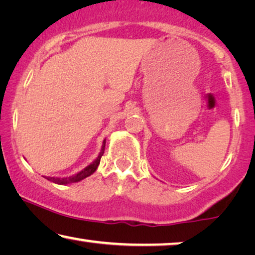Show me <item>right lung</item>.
Returning <instances> with one entry per match:
<instances>
[{"instance_id":"1","label":"right lung","mask_w":255,"mask_h":255,"mask_svg":"<svg viewBox=\"0 0 255 255\" xmlns=\"http://www.w3.org/2000/svg\"><path fill=\"white\" fill-rule=\"evenodd\" d=\"M104 150H105V139L103 140V145H102V149L100 154H98V157L95 159V160L91 162L90 165H88L86 167V168H83L81 172H79L78 174H75V175H72V176H68V177H50V176H43L44 178H47V180L54 182L56 184H70V183H75V182H79L83 180V178L90 176L91 174L95 173V170L97 169L98 165H100V161H101V158L102 155L104 153Z\"/></svg>"}]
</instances>
